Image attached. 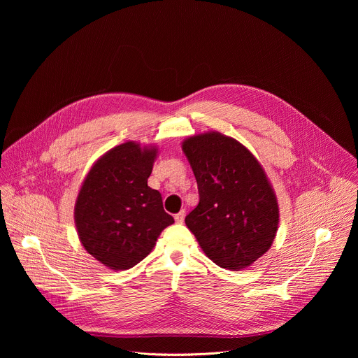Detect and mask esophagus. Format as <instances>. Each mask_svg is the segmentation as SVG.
Returning <instances> with one entry per match:
<instances>
[{
    "instance_id": "1",
    "label": "esophagus",
    "mask_w": 358,
    "mask_h": 358,
    "mask_svg": "<svg viewBox=\"0 0 358 358\" xmlns=\"http://www.w3.org/2000/svg\"><path fill=\"white\" fill-rule=\"evenodd\" d=\"M184 218H185V211H184V210L174 215V220H176L177 224H182V222H184Z\"/></svg>"
}]
</instances>
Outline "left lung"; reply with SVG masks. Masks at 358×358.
Returning <instances> with one entry per match:
<instances>
[{
  "label": "left lung",
  "instance_id": "obj_1",
  "mask_svg": "<svg viewBox=\"0 0 358 358\" xmlns=\"http://www.w3.org/2000/svg\"><path fill=\"white\" fill-rule=\"evenodd\" d=\"M199 202L185 225L218 266L241 271L269 250L278 232L279 206L268 176L252 152L220 131L182 141Z\"/></svg>",
  "mask_w": 358,
  "mask_h": 358
}]
</instances>
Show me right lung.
Instances as JSON below:
<instances>
[{"mask_svg":"<svg viewBox=\"0 0 358 358\" xmlns=\"http://www.w3.org/2000/svg\"><path fill=\"white\" fill-rule=\"evenodd\" d=\"M157 152L156 145L126 141L105 152L82 182L75 203L78 236L109 269L137 265L174 222L162 194L147 185Z\"/></svg>","mask_w":358,"mask_h":358,"instance_id":"add662e5","label":"right lung"}]
</instances>
